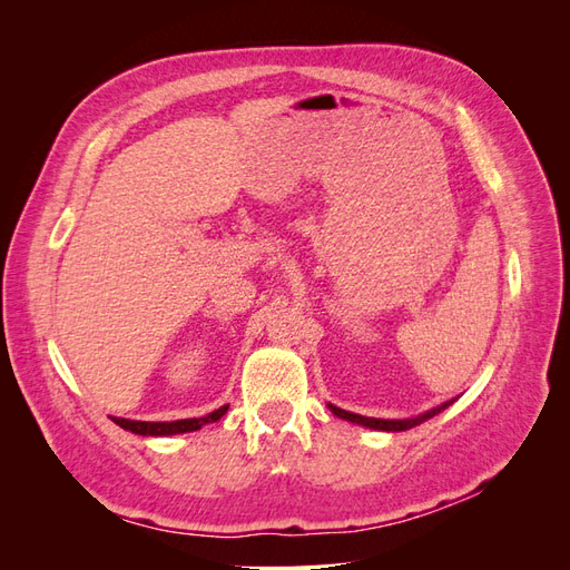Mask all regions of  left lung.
I'll return each mask as SVG.
<instances>
[{
	"mask_svg": "<svg viewBox=\"0 0 570 570\" xmlns=\"http://www.w3.org/2000/svg\"><path fill=\"white\" fill-rule=\"evenodd\" d=\"M452 402H454V400H452ZM452 402H444V404H440V406H435V409H430V411L421 413V416H416V419H368V416H358V413L344 411V409H340V406H333V404H327V409H331V411L335 413V416H340V419H344V421L358 423V425H364V428H373V430H385V433H402V430L416 428V425H421L423 421H428V419L438 416V413H440V411H444V409L450 406Z\"/></svg>",
	"mask_w": 570,
	"mask_h": 570,
	"instance_id": "8db88e82",
	"label": "left lung"
}]
</instances>
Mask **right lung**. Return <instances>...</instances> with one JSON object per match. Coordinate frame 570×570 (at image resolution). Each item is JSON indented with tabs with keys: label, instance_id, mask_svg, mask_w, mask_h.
I'll list each match as a JSON object with an SVG mask.
<instances>
[{
	"label": "right lung",
	"instance_id": "1",
	"mask_svg": "<svg viewBox=\"0 0 570 570\" xmlns=\"http://www.w3.org/2000/svg\"><path fill=\"white\" fill-rule=\"evenodd\" d=\"M228 411V404L220 406L212 413H206L202 419H183V421H161V423H149V421H130V419H116L111 421L120 425L124 430H130L135 435H151V438H164V435H180V433H193V430H199L206 423H216L223 413Z\"/></svg>",
	"mask_w": 570,
	"mask_h": 570
}]
</instances>
